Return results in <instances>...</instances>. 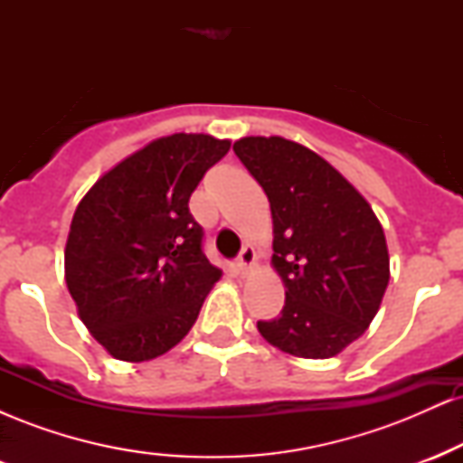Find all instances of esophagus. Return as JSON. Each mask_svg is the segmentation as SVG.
I'll return each instance as SVG.
<instances>
[{
	"instance_id": "obj_1",
	"label": "esophagus",
	"mask_w": 463,
	"mask_h": 463,
	"mask_svg": "<svg viewBox=\"0 0 463 463\" xmlns=\"http://www.w3.org/2000/svg\"><path fill=\"white\" fill-rule=\"evenodd\" d=\"M254 261H257V252H254L252 246H243L241 252L237 257V269L241 274H246L250 268H252Z\"/></svg>"
}]
</instances>
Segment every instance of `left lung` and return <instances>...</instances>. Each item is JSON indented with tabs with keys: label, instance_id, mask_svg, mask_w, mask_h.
<instances>
[{
	"label": "left lung",
	"instance_id": "left-lung-1",
	"mask_svg": "<svg viewBox=\"0 0 463 463\" xmlns=\"http://www.w3.org/2000/svg\"><path fill=\"white\" fill-rule=\"evenodd\" d=\"M232 150L269 200L272 263L287 287L280 316L259 320V333L296 357H335L364 335L383 300V228L364 195L309 147L246 137Z\"/></svg>",
	"mask_w": 463,
	"mask_h": 463
}]
</instances>
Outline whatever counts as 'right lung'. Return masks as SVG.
Returning a JSON list of instances; mask_svg holds the SVG:
<instances>
[{"mask_svg":"<svg viewBox=\"0 0 463 463\" xmlns=\"http://www.w3.org/2000/svg\"><path fill=\"white\" fill-rule=\"evenodd\" d=\"M231 150L209 135H172L115 165L78 204L65 279L80 320L110 354L147 361L191 331L222 272L204 254L189 198Z\"/></svg>","mask_w":463,"mask_h":463,"instance_id":"1","label":"right lung"}]
</instances>
